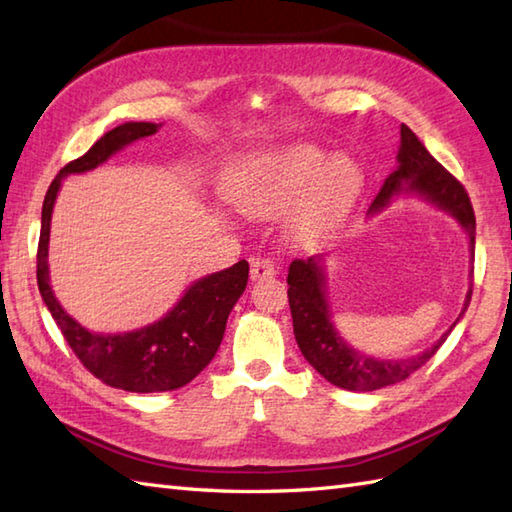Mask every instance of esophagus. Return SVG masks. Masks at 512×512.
Here are the masks:
<instances>
[{
	"instance_id": "1",
	"label": "esophagus",
	"mask_w": 512,
	"mask_h": 512,
	"mask_svg": "<svg viewBox=\"0 0 512 512\" xmlns=\"http://www.w3.org/2000/svg\"><path fill=\"white\" fill-rule=\"evenodd\" d=\"M277 275V266L270 257H253L250 259V279H268Z\"/></svg>"
}]
</instances>
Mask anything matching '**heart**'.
Wrapping results in <instances>:
<instances>
[{
  "instance_id": "obj_1",
  "label": "heart",
  "mask_w": 512,
  "mask_h": 512,
  "mask_svg": "<svg viewBox=\"0 0 512 512\" xmlns=\"http://www.w3.org/2000/svg\"><path fill=\"white\" fill-rule=\"evenodd\" d=\"M239 211L273 217L297 204L292 235L312 242L350 211L363 189V171L352 158H330L314 145H288L248 156L224 180Z\"/></svg>"
}]
</instances>
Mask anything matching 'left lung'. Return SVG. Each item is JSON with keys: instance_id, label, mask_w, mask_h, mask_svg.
Listing matches in <instances>:
<instances>
[{"instance_id": "1", "label": "left lung", "mask_w": 512, "mask_h": 512, "mask_svg": "<svg viewBox=\"0 0 512 512\" xmlns=\"http://www.w3.org/2000/svg\"><path fill=\"white\" fill-rule=\"evenodd\" d=\"M398 193H418L424 200L449 211L462 224L464 231L469 233L471 259H475V213L469 193H466L460 180H455L429 154L427 147L420 143L418 136L407 125H400L398 169L389 173L369 213L383 209ZM323 259V255L295 259L288 268V303L292 312V328H295V339L306 361L325 380L347 391H374L387 385H396L411 376L447 341L449 332L462 319L466 308H469L473 295V290H469L460 317L455 319L451 330L444 332L440 341L431 345L429 350L409 358H400V361H380V358L356 352L334 330L328 299H325V275L321 266Z\"/></svg>"}]
</instances>
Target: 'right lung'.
<instances>
[{
    "label": "right lung",
    "mask_w": 512,
    "mask_h": 512,
    "mask_svg": "<svg viewBox=\"0 0 512 512\" xmlns=\"http://www.w3.org/2000/svg\"><path fill=\"white\" fill-rule=\"evenodd\" d=\"M156 123H125L103 134L81 158L68 162L52 180L43 200L37 248V284L43 301L61 328L76 358L105 385L151 394L191 383L213 361L222 343L226 319L248 281V262H237L220 273L206 275L160 321L125 334H94L74 321L54 297L48 275V242L52 206L68 173H83L103 165L116 151L158 132Z\"/></svg>",
    "instance_id": "add662e5"
}]
</instances>
